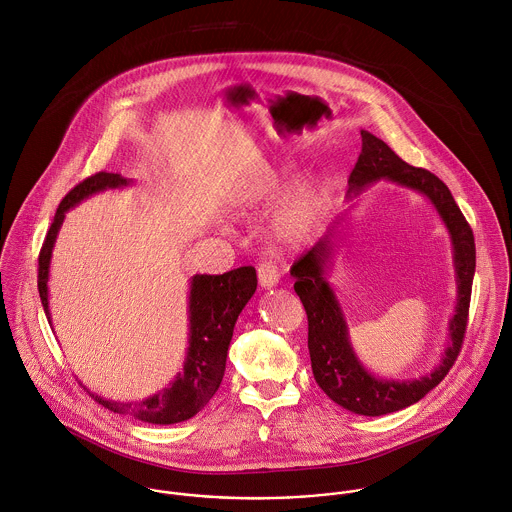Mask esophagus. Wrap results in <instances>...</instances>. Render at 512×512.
<instances>
[{
    "label": "esophagus",
    "mask_w": 512,
    "mask_h": 512,
    "mask_svg": "<svg viewBox=\"0 0 512 512\" xmlns=\"http://www.w3.org/2000/svg\"><path fill=\"white\" fill-rule=\"evenodd\" d=\"M258 282L262 288H274L278 282H280V272H278V266L270 260L262 262L258 266Z\"/></svg>",
    "instance_id": "1"
}]
</instances>
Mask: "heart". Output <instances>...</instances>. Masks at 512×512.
Here are the masks:
<instances>
[{"mask_svg": "<svg viewBox=\"0 0 512 512\" xmlns=\"http://www.w3.org/2000/svg\"><path fill=\"white\" fill-rule=\"evenodd\" d=\"M280 190V182L276 178L266 180L256 190H252L250 200H260L264 196H272ZM326 190L316 184L300 186L292 192L286 202L278 208L272 220V232L278 242L286 246H298L306 242L314 230L318 228L324 210H326Z\"/></svg>", "mask_w": 512, "mask_h": 512, "instance_id": "1", "label": "heart"}]
</instances>
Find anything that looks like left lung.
<instances>
[{
  "label": "left lung",
  "instance_id": "obj_1",
  "mask_svg": "<svg viewBox=\"0 0 512 512\" xmlns=\"http://www.w3.org/2000/svg\"><path fill=\"white\" fill-rule=\"evenodd\" d=\"M381 178L425 194L445 222L453 242L457 308L449 322V345L441 357V363L419 379H381L371 375L359 363L349 343L340 302L324 278L341 218L330 226L328 234L320 238V242H316L294 262L290 270L296 278L294 290L308 314V349L318 385L343 409L367 417H379L405 409L423 399L445 379L457 361L467 332L477 258L473 230L459 210L447 184L433 172L407 165L381 139L361 131V153L347 178V196H357L365 186Z\"/></svg>",
  "mask_w": 512,
  "mask_h": 512
}]
</instances>
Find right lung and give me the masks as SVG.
<instances>
[{"mask_svg": "<svg viewBox=\"0 0 512 512\" xmlns=\"http://www.w3.org/2000/svg\"><path fill=\"white\" fill-rule=\"evenodd\" d=\"M127 180L115 172H97L87 176L83 182L73 186L65 198L59 202L55 218L47 230L39 252V274L37 288L39 298L45 310V316L51 324L49 300H47V278H49V262L51 250L57 238V232L63 224L65 212L77 206L81 200L89 198L107 188L127 186ZM258 286L256 270L252 266H242L230 270L220 276L196 274L190 282L188 294V349L182 373L176 375L171 387L143 399L131 403H119L111 399H103L101 395L91 393V397L103 405L105 409L129 415L137 421L153 423V425H172L194 417L204 405L212 399L226 369V353L232 340L234 324L254 296Z\"/></svg>", "mask_w": 512, "mask_h": 512, "instance_id": "add662e5", "label": "right lung"}]
</instances>
